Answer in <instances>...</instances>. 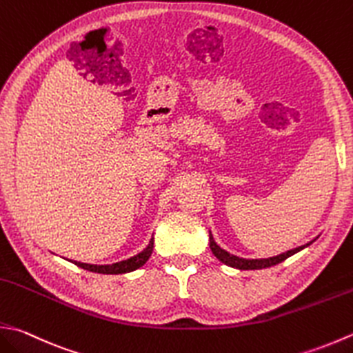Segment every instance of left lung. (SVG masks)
Segmentation results:
<instances>
[{
	"mask_svg": "<svg viewBox=\"0 0 353 353\" xmlns=\"http://www.w3.org/2000/svg\"><path fill=\"white\" fill-rule=\"evenodd\" d=\"M312 241H309V243L303 245V246L295 248V250L286 251V252H283L280 255H275V257H269V259H241V257H237V255H232V254H230L228 251L222 250V248H220L216 243V240H214L212 234L210 231V248H211L212 254L216 255V257L220 261H222V263L231 266V268L243 269V271H246V269H263V268L279 265V263H281V261H285L288 257H291V255L296 254V252L301 251V250H305V248L312 243Z\"/></svg>",
	"mask_w": 353,
	"mask_h": 353,
	"instance_id": "obj_1",
	"label": "left lung"
}]
</instances>
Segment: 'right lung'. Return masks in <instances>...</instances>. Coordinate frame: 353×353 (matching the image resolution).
<instances>
[{"label": "right lung", "instance_id": "right-lung-1", "mask_svg": "<svg viewBox=\"0 0 353 353\" xmlns=\"http://www.w3.org/2000/svg\"><path fill=\"white\" fill-rule=\"evenodd\" d=\"M153 245H154V239L151 237L148 246L145 248L143 251H141L139 254L133 255L127 260L117 261V263L113 265H90V263H81V261H74L72 260V263H74L76 266H79L82 269H87L90 272H98V274H127L131 271H136L141 266H143L147 263V260L150 259L151 252H153Z\"/></svg>", "mask_w": 353, "mask_h": 353}]
</instances>
